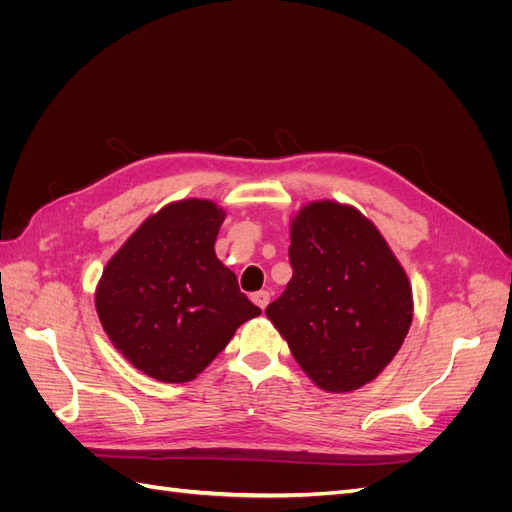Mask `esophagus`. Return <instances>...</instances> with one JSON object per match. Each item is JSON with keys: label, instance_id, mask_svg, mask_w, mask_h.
<instances>
[{"label": "esophagus", "instance_id": "34e87169", "mask_svg": "<svg viewBox=\"0 0 512 512\" xmlns=\"http://www.w3.org/2000/svg\"><path fill=\"white\" fill-rule=\"evenodd\" d=\"M269 299H271V294H269L267 290H260V292H254V294H252V301H254L260 309H265V307L269 305Z\"/></svg>", "mask_w": 512, "mask_h": 512}]
</instances>
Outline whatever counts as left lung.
Instances as JSON below:
<instances>
[{"mask_svg":"<svg viewBox=\"0 0 512 512\" xmlns=\"http://www.w3.org/2000/svg\"><path fill=\"white\" fill-rule=\"evenodd\" d=\"M292 280L265 314L316 386L350 393L393 361L412 322L410 280L380 230L318 200L290 224Z\"/></svg>","mask_w":512,"mask_h":512,"instance_id":"obj_1","label":"left lung"}]
</instances>
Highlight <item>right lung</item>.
Wrapping results in <instances>:
<instances>
[{"label":"right lung","instance_id":"1","mask_svg":"<svg viewBox=\"0 0 512 512\" xmlns=\"http://www.w3.org/2000/svg\"><path fill=\"white\" fill-rule=\"evenodd\" d=\"M226 218L211 200L170 203L108 260L96 312L113 346L160 382L194 380L260 309L215 256Z\"/></svg>","mask_w":512,"mask_h":512}]
</instances>
